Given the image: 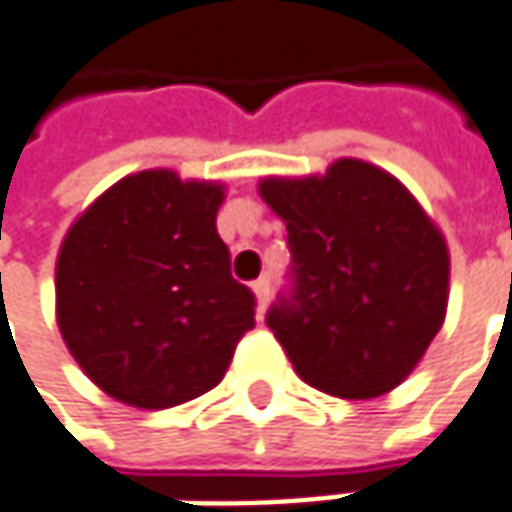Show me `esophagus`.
<instances>
[{
    "label": "esophagus",
    "instance_id": "esophagus-1",
    "mask_svg": "<svg viewBox=\"0 0 512 512\" xmlns=\"http://www.w3.org/2000/svg\"><path fill=\"white\" fill-rule=\"evenodd\" d=\"M252 289H255L257 310L263 313V310H266V304H269V295H272V284H269V278H257L255 284H252Z\"/></svg>",
    "mask_w": 512,
    "mask_h": 512
}]
</instances>
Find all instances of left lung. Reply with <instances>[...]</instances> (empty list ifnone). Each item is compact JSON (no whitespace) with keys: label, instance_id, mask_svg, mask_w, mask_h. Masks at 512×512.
I'll use <instances>...</instances> for the list:
<instances>
[{"label":"left lung","instance_id":"1","mask_svg":"<svg viewBox=\"0 0 512 512\" xmlns=\"http://www.w3.org/2000/svg\"><path fill=\"white\" fill-rule=\"evenodd\" d=\"M286 223L289 286L266 324L307 385L371 400L400 385L446 316L449 252L385 170L339 159L324 176L266 179Z\"/></svg>","mask_w":512,"mask_h":512}]
</instances>
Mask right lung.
<instances>
[{"label":"right lung","instance_id":"right-lung-1","mask_svg":"<svg viewBox=\"0 0 512 512\" xmlns=\"http://www.w3.org/2000/svg\"><path fill=\"white\" fill-rule=\"evenodd\" d=\"M223 188L141 170L112 185L63 240L57 324L86 376L136 408L211 391L255 327L217 234Z\"/></svg>","mask_w":512,"mask_h":512}]
</instances>
